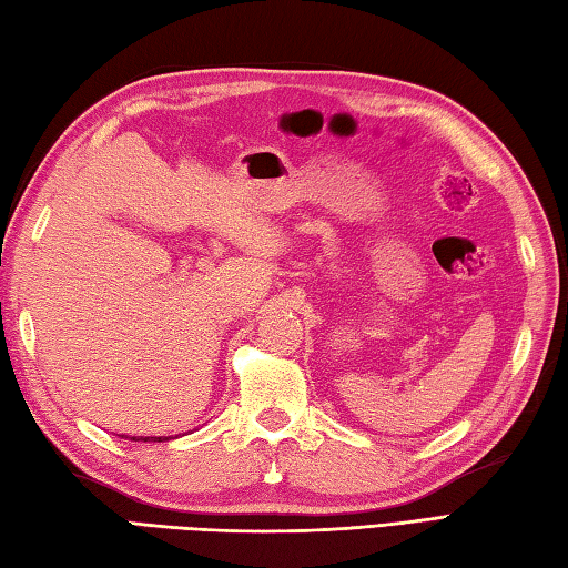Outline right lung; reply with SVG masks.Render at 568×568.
Masks as SVG:
<instances>
[{"mask_svg":"<svg viewBox=\"0 0 568 568\" xmlns=\"http://www.w3.org/2000/svg\"><path fill=\"white\" fill-rule=\"evenodd\" d=\"M132 438H134V436H132ZM136 442H139V438H136ZM142 442H156V436H144V438H142ZM159 442H164V438H161V436H159Z\"/></svg>","mask_w":568,"mask_h":568,"instance_id":"add662e5","label":"right lung"}]
</instances>
